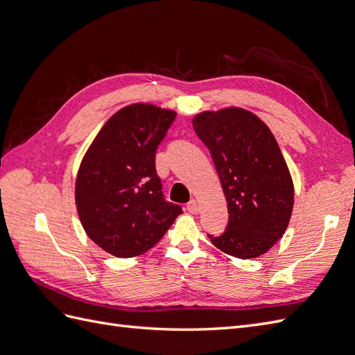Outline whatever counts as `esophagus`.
<instances>
[{"mask_svg": "<svg viewBox=\"0 0 355 355\" xmlns=\"http://www.w3.org/2000/svg\"><path fill=\"white\" fill-rule=\"evenodd\" d=\"M187 209L189 213H198L200 211V204L197 200H191L188 204H187Z\"/></svg>", "mask_w": 355, "mask_h": 355, "instance_id": "obj_1", "label": "esophagus"}]
</instances>
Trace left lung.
<instances>
[{
  "label": "left lung",
  "instance_id": "obj_1",
  "mask_svg": "<svg viewBox=\"0 0 355 355\" xmlns=\"http://www.w3.org/2000/svg\"><path fill=\"white\" fill-rule=\"evenodd\" d=\"M197 136L209 148L228 202L230 222L219 250L240 259L266 253L283 237L293 210V180L268 125L250 111L225 108L194 116Z\"/></svg>",
  "mask_w": 355,
  "mask_h": 355
}]
</instances>
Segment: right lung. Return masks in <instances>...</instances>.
<instances>
[{
  "mask_svg": "<svg viewBox=\"0 0 355 355\" xmlns=\"http://www.w3.org/2000/svg\"><path fill=\"white\" fill-rule=\"evenodd\" d=\"M176 112L151 103L124 106L103 124L75 180L84 231L101 249L133 257L154 247L182 213L164 200L155 153Z\"/></svg>",
  "mask_w": 355,
  "mask_h": 355,
  "instance_id": "right-lung-1",
  "label": "right lung"
}]
</instances>
